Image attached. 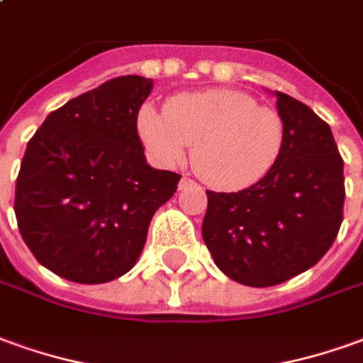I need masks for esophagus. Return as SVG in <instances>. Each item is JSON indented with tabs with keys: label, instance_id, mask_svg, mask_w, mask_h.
Masks as SVG:
<instances>
[{
	"label": "esophagus",
	"instance_id": "34e87169",
	"mask_svg": "<svg viewBox=\"0 0 363 363\" xmlns=\"http://www.w3.org/2000/svg\"><path fill=\"white\" fill-rule=\"evenodd\" d=\"M190 184H194V181L192 179H189V177H182L181 182H179V189H186V186H190Z\"/></svg>",
	"mask_w": 363,
	"mask_h": 363
}]
</instances>
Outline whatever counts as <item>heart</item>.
<instances>
[{
  "label": "heart",
  "mask_w": 363,
  "mask_h": 363,
  "mask_svg": "<svg viewBox=\"0 0 363 363\" xmlns=\"http://www.w3.org/2000/svg\"><path fill=\"white\" fill-rule=\"evenodd\" d=\"M138 128L147 149L164 164L182 163L194 147L192 167L200 179L228 192L263 181L285 147L281 113L238 90L182 94L167 110L145 106Z\"/></svg>",
  "instance_id": "b5f03b06"
}]
</instances>
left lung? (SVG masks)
Segmentation results:
<instances>
[{
	"instance_id": "8db88e82",
	"label": "left lung",
	"mask_w": 363,
	"mask_h": 363,
	"mask_svg": "<svg viewBox=\"0 0 363 363\" xmlns=\"http://www.w3.org/2000/svg\"><path fill=\"white\" fill-rule=\"evenodd\" d=\"M285 147L263 181L238 192L206 190L202 238L220 271L247 287H273L311 269L344 218V161L330 125L277 92Z\"/></svg>"
}]
</instances>
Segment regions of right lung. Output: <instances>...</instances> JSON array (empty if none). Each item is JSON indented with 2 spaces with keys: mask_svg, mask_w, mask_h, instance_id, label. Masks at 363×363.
Segmentation results:
<instances>
[{
  "mask_svg": "<svg viewBox=\"0 0 363 363\" xmlns=\"http://www.w3.org/2000/svg\"><path fill=\"white\" fill-rule=\"evenodd\" d=\"M153 82L118 76L50 111L27 143L15 182L23 242L47 269L74 283L128 273L157 208L181 174L151 169L138 116Z\"/></svg>",
  "mask_w": 363,
  "mask_h": 363,
  "instance_id": "1",
  "label": "right lung"
}]
</instances>
